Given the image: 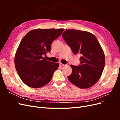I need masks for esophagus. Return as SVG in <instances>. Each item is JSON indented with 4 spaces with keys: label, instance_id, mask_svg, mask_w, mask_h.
<instances>
[{
    "label": "esophagus",
    "instance_id": "1",
    "mask_svg": "<svg viewBox=\"0 0 120 120\" xmlns=\"http://www.w3.org/2000/svg\"><path fill=\"white\" fill-rule=\"evenodd\" d=\"M60 66L61 67H64V66H66V64H61V63H60Z\"/></svg>",
    "mask_w": 120,
    "mask_h": 120
}]
</instances>
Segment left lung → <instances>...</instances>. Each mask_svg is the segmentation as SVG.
<instances>
[{"label": "left lung", "mask_w": 120, "mask_h": 120, "mask_svg": "<svg viewBox=\"0 0 120 120\" xmlns=\"http://www.w3.org/2000/svg\"><path fill=\"white\" fill-rule=\"evenodd\" d=\"M62 36L74 53L81 55L79 66L71 65L69 81L81 89L92 86L101 78L105 64L104 52L97 38L90 32L75 30H66Z\"/></svg>", "instance_id": "obj_1"}]
</instances>
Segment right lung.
<instances>
[{
	"label": "right lung",
	"instance_id": "1",
	"mask_svg": "<svg viewBox=\"0 0 120 120\" xmlns=\"http://www.w3.org/2000/svg\"><path fill=\"white\" fill-rule=\"evenodd\" d=\"M64 30V28L36 29L23 38L16 50L14 64L18 75L25 85L39 88L51 81L59 64L48 60L42 55L50 52L52 43Z\"/></svg>",
	"mask_w": 120,
	"mask_h": 120
}]
</instances>
